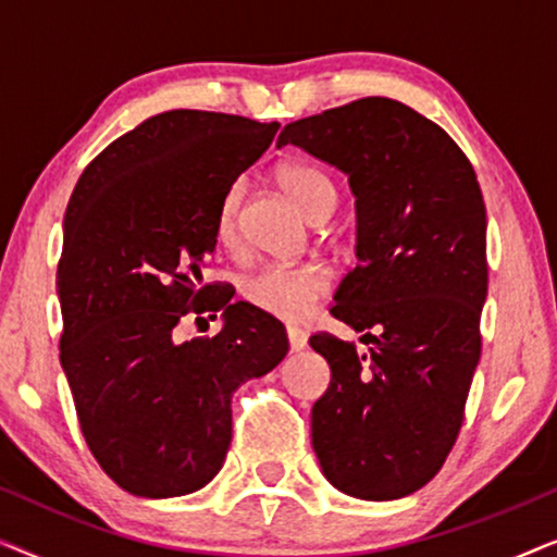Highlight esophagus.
Listing matches in <instances>:
<instances>
[{
    "label": "esophagus",
    "mask_w": 557,
    "mask_h": 557,
    "mask_svg": "<svg viewBox=\"0 0 557 557\" xmlns=\"http://www.w3.org/2000/svg\"><path fill=\"white\" fill-rule=\"evenodd\" d=\"M286 337H288V347H292V352H301V349L307 347V334H304L299 326H288Z\"/></svg>",
    "instance_id": "1"
}]
</instances>
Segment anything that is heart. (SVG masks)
<instances>
[{
  "instance_id": "1",
  "label": "heart",
  "mask_w": 557,
  "mask_h": 557,
  "mask_svg": "<svg viewBox=\"0 0 557 557\" xmlns=\"http://www.w3.org/2000/svg\"><path fill=\"white\" fill-rule=\"evenodd\" d=\"M278 185L292 200L299 205L301 212L311 220L326 218L337 202V189L332 180L317 166L309 164H286L276 174ZM240 205L243 185L235 182L225 189L223 200L215 212V238L223 248H235L240 240ZM332 273L319 263H296V265H263L253 276L243 281V299L253 304L265 314L299 322L309 317L317 301L330 292Z\"/></svg>"
}]
</instances>
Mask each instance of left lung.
Returning a JSON list of instances; mask_svg holds the SVG:
<instances>
[{"label": "left lung", "instance_id": "left-lung-1", "mask_svg": "<svg viewBox=\"0 0 557 557\" xmlns=\"http://www.w3.org/2000/svg\"><path fill=\"white\" fill-rule=\"evenodd\" d=\"M286 144L349 177L360 263L330 311L372 342L362 355L330 332L309 337L332 370L311 408V444L339 492L400 499L444 467L482 355L486 210L476 172L438 124L380 96L294 121L278 136Z\"/></svg>", "mask_w": 557, "mask_h": 557}]
</instances>
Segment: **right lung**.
I'll list each match as a JSON object with an SVG mask.
<instances>
[{"mask_svg": "<svg viewBox=\"0 0 557 557\" xmlns=\"http://www.w3.org/2000/svg\"><path fill=\"white\" fill-rule=\"evenodd\" d=\"M278 126L164 111L111 141L67 202L60 364L90 454L134 497L208 484L233 438V393L288 352L278 319L202 284L218 205ZM218 310L226 322L215 338L176 339L180 318Z\"/></svg>", "mask_w": 557, "mask_h": 557, "instance_id": "1", "label": "right lung"}]
</instances>
